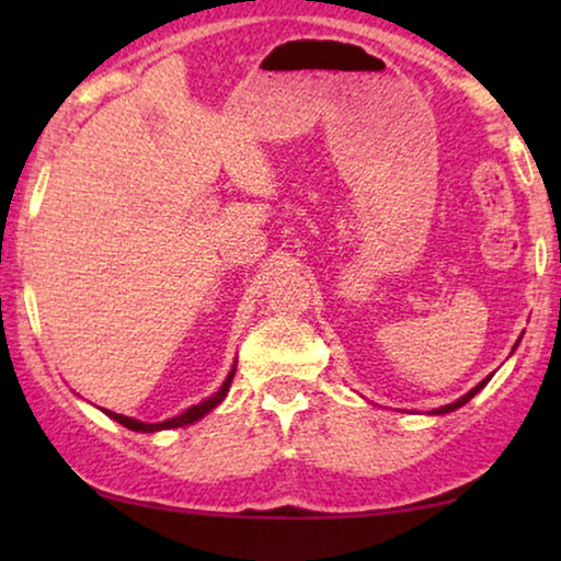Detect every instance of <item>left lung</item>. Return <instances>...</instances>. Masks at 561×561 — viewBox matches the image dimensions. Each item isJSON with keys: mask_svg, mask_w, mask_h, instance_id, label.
Returning <instances> with one entry per match:
<instances>
[{"mask_svg": "<svg viewBox=\"0 0 561 561\" xmlns=\"http://www.w3.org/2000/svg\"><path fill=\"white\" fill-rule=\"evenodd\" d=\"M520 336H524V334H520ZM520 336H518V340H516V344H513V350H516V347H518ZM513 350H511V355H513ZM490 378H493V375H488V378H485V380H480V382H478V386H474L472 390H467V393H465L462 398H457V401H455V403H447V405H442V409H434V411H428V413H432V416H444V413H451V411L462 409V405H465L467 401H470V398H474V396H478V393H480V390L488 386V380H490Z\"/></svg>", "mask_w": 561, "mask_h": 561, "instance_id": "1", "label": "left lung"}]
</instances>
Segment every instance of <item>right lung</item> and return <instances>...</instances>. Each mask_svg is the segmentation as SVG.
I'll return each instance as SVG.
<instances>
[{
    "instance_id": "add662e5",
    "label": "right lung",
    "mask_w": 561,
    "mask_h": 561,
    "mask_svg": "<svg viewBox=\"0 0 561 561\" xmlns=\"http://www.w3.org/2000/svg\"><path fill=\"white\" fill-rule=\"evenodd\" d=\"M234 370H237V359H234L232 370H229V375H227V380L221 382V386H219L217 393L209 396V398H204L202 403L191 405V409H186V411H183V413H179V416H173V419H168V421H160V424H145V421H137V419L122 416V413H114V411H104V413H106V416H110V419L117 421V424L125 426V428H133V432H142V434L163 432V428H179V426H188V424H194V421L204 419L206 413L214 411V409H217V405H219L221 401H225L227 393H229V386H232Z\"/></svg>"
}]
</instances>
